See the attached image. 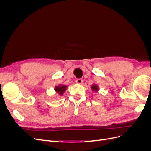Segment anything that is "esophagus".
I'll use <instances>...</instances> for the list:
<instances>
[{"instance_id": "34e87169", "label": "esophagus", "mask_w": 151, "mask_h": 151, "mask_svg": "<svg viewBox=\"0 0 151 151\" xmlns=\"http://www.w3.org/2000/svg\"><path fill=\"white\" fill-rule=\"evenodd\" d=\"M76 83L77 84H81L82 83H83V79H77L76 80Z\"/></svg>"}]
</instances>
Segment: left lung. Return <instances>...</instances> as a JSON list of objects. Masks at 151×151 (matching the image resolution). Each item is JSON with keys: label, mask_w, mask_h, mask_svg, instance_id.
I'll return each mask as SVG.
<instances>
[{"label": "left lung", "mask_w": 151, "mask_h": 151, "mask_svg": "<svg viewBox=\"0 0 151 151\" xmlns=\"http://www.w3.org/2000/svg\"><path fill=\"white\" fill-rule=\"evenodd\" d=\"M91 89H92L93 91H96V92H97V91H98V86L97 85L94 84L92 86V87H91Z\"/></svg>", "instance_id": "1"}]
</instances>
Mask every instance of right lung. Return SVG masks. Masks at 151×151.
<instances>
[{
    "instance_id": "obj_1",
    "label": "right lung",
    "mask_w": 151,
    "mask_h": 151,
    "mask_svg": "<svg viewBox=\"0 0 151 151\" xmlns=\"http://www.w3.org/2000/svg\"><path fill=\"white\" fill-rule=\"evenodd\" d=\"M66 88L67 86L63 85V86H56L55 88V90L56 92L59 94V95H62L63 93L65 92L66 90Z\"/></svg>"
}]
</instances>
